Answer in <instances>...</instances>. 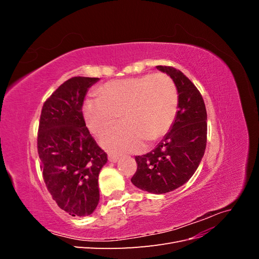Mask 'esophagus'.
I'll return each mask as SVG.
<instances>
[{"label": "esophagus", "instance_id": "1", "mask_svg": "<svg viewBox=\"0 0 259 259\" xmlns=\"http://www.w3.org/2000/svg\"><path fill=\"white\" fill-rule=\"evenodd\" d=\"M119 159H120V156H119V155L112 154V153L108 154V160H109V162H113V163H115V162H117V160H119Z\"/></svg>", "mask_w": 259, "mask_h": 259}]
</instances>
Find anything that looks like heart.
<instances>
[{
    "mask_svg": "<svg viewBox=\"0 0 259 259\" xmlns=\"http://www.w3.org/2000/svg\"><path fill=\"white\" fill-rule=\"evenodd\" d=\"M176 84L165 73H148L107 82L100 96L84 101L83 116L93 134H101L121 113L123 122L100 137V145L115 154L135 152L144 140L154 143L173 125L178 110Z\"/></svg>",
    "mask_w": 259,
    "mask_h": 259,
    "instance_id": "1",
    "label": "heart"
}]
</instances>
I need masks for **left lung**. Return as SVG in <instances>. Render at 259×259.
<instances>
[{"mask_svg": "<svg viewBox=\"0 0 259 259\" xmlns=\"http://www.w3.org/2000/svg\"><path fill=\"white\" fill-rule=\"evenodd\" d=\"M176 84L178 111L167 134L152 151L137 155V170L131 182L156 194L173 191L189 180L204 155L207 114L199 90L179 70L156 66Z\"/></svg>", "mask_w": 259, "mask_h": 259, "instance_id": "obj_1", "label": "left lung"}]
</instances>
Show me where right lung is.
Returning a JSON list of instances; mask_svg holds the SVG:
<instances>
[{"instance_id":"1","label":"right lung","mask_w":259,"mask_h":259,"mask_svg":"<svg viewBox=\"0 0 259 259\" xmlns=\"http://www.w3.org/2000/svg\"><path fill=\"white\" fill-rule=\"evenodd\" d=\"M98 77L74 76L45 101L38 124L37 152L48 190L71 216H88L99 202L98 176L107 153L86 127L82 107Z\"/></svg>"}]
</instances>
